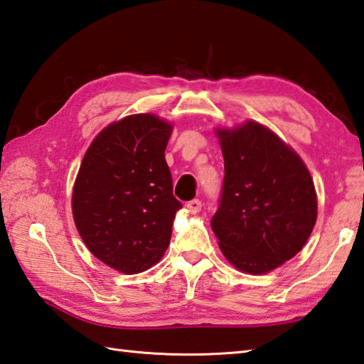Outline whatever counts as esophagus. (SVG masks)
Here are the masks:
<instances>
[{
    "instance_id": "esophagus-1",
    "label": "esophagus",
    "mask_w": 364,
    "mask_h": 364,
    "mask_svg": "<svg viewBox=\"0 0 364 364\" xmlns=\"http://www.w3.org/2000/svg\"><path fill=\"white\" fill-rule=\"evenodd\" d=\"M186 206L191 213L197 214V213H200V210H202V202H200L198 198H194V200H191V202H188Z\"/></svg>"
}]
</instances>
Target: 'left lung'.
<instances>
[{"label":"left lung","instance_id":"obj_1","mask_svg":"<svg viewBox=\"0 0 364 364\" xmlns=\"http://www.w3.org/2000/svg\"><path fill=\"white\" fill-rule=\"evenodd\" d=\"M225 162L211 228L225 258L247 274H267L301 250L318 215L304 161L269 128L245 122L215 129Z\"/></svg>","mask_w":364,"mask_h":364}]
</instances>
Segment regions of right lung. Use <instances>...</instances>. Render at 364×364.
Masks as SVG:
<instances>
[{
    "label": "right lung",
    "instance_id": "obj_1",
    "mask_svg": "<svg viewBox=\"0 0 364 364\" xmlns=\"http://www.w3.org/2000/svg\"><path fill=\"white\" fill-rule=\"evenodd\" d=\"M172 125L153 114L111 123L90 144L72 197L87 249L123 274L150 269L167 250L176 211L166 146Z\"/></svg>",
    "mask_w": 364,
    "mask_h": 364
}]
</instances>
